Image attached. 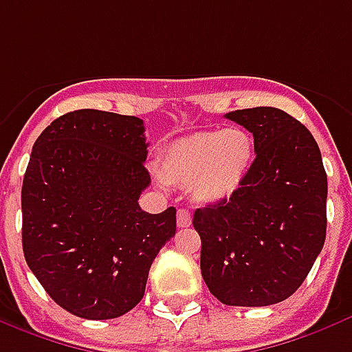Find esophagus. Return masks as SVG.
<instances>
[{
    "label": "esophagus",
    "instance_id": "34e87169",
    "mask_svg": "<svg viewBox=\"0 0 352 352\" xmlns=\"http://www.w3.org/2000/svg\"><path fill=\"white\" fill-rule=\"evenodd\" d=\"M177 226L179 228H190L192 226V216L186 209H179L177 212Z\"/></svg>",
    "mask_w": 352,
    "mask_h": 352
}]
</instances>
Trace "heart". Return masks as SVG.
<instances>
[{"instance_id": "obj_1", "label": "heart", "mask_w": 352, "mask_h": 352, "mask_svg": "<svg viewBox=\"0 0 352 352\" xmlns=\"http://www.w3.org/2000/svg\"><path fill=\"white\" fill-rule=\"evenodd\" d=\"M254 162L256 143L248 130H203L164 147L158 175L164 183L188 186L197 203L214 205L229 201L244 186Z\"/></svg>"}]
</instances>
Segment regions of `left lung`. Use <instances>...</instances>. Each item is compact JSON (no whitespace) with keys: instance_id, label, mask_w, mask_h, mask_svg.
I'll return each instance as SVG.
<instances>
[{"instance_id":"left-lung-1","label":"left lung","mask_w":352,"mask_h":352,"mask_svg":"<svg viewBox=\"0 0 352 352\" xmlns=\"http://www.w3.org/2000/svg\"><path fill=\"white\" fill-rule=\"evenodd\" d=\"M226 117L254 134L256 162L229 201L194 212L201 274L226 306H270L300 287L321 254L327 171L311 132L285 111L259 106Z\"/></svg>"}]
</instances>
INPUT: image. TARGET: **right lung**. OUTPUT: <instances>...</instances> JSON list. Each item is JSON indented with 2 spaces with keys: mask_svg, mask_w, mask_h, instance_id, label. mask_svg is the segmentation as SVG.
Masks as SVG:
<instances>
[{
  "mask_svg": "<svg viewBox=\"0 0 352 352\" xmlns=\"http://www.w3.org/2000/svg\"><path fill=\"white\" fill-rule=\"evenodd\" d=\"M143 132L134 116L76 110L52 121L31 151L23 257L54 302L83 319L134 308L155 257L175 235V207L149 214L138 203L151 184Z\"/></svg>",
  "mask_w": 352,
  "mask_h": 352,
  "instance_id": "1",
  "label": "right lung"
}]
</instances>
